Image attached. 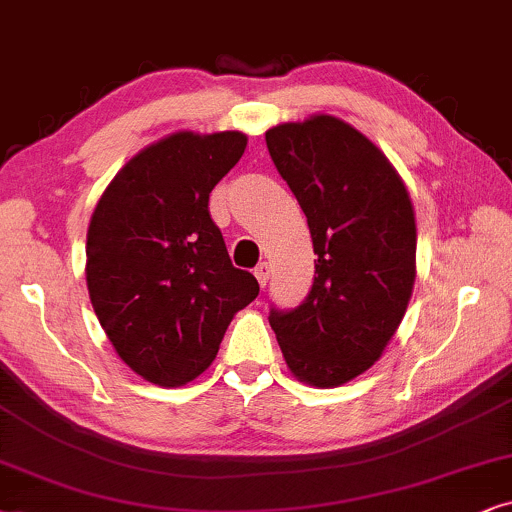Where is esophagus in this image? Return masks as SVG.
<instances>
[{
    "label": "esophagus",
    "mask_w": 512,
    "mask_h": 512,
    "mask_svg": "<svg viewBox=\"0 0 512 512\" xmlns=\"http://www.w3.org/2000/svg\"><path fill=\"white\" fill-rule=\"evenodd\" d=\"M269 274H271L269 262H260V264H257V267H255V276H257V281H260L262 288H267V283H269Z\"/></svg>",
    "instance_id": "esophagus-1"
}]
</instances>
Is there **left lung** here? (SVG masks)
<instances>
[{
  "mask_svg": "<svg viewBox=\"0 0 512 512\" xmlns=\"http://www.w3.org/2000/svg\"><path fill=\"white\" fill-rule=\"evenodd\" d=\"M271 161L309 224L318 255L309 295L269 323L299 381L330 388L377 363L414 285L410 194L363 133L318 114L267 131Z\"/></svg>",
  "mask_w": 512,
  "mask_h": 512,
  "instance_id": "1",
  "label": "left lung"
}]
</instances>
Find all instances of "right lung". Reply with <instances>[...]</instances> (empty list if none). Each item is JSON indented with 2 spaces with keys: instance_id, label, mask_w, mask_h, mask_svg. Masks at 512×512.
Listing matches in <instances>:
<instances>
[{
  "instance_id": "right-lung-1",
  "label": "right lung",
  "mask_w": 512,
  "mask_h": 512,
  "mask_svg": "<svg viewBox=\"0 0 512 512\" xmlns=\"http://www.w3.org/2000/svg\"><path fill=\"white\" fill-rule=\"evenodd\" d=\"M248 145L180 131L142 149L95 206L86 283L102 330L142 379L182 386L213 363L236 311L260 295L229 260L210 192Z\"/></svg>"
}]
</instances>
